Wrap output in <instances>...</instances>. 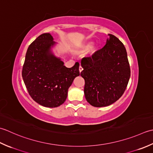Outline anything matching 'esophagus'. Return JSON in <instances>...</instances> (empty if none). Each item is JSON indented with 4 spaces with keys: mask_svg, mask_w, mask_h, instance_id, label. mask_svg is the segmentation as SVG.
Listing matches in <instances>:
<instances>
[{
    "mask_svg": "<svg viewBox=\"0 0 153 153\" xmlns=\"http://www.w3.org/2000/svg\"><path fill=\"white\" fill-rule=\"evenodd\" d=\"M82 70H83V68H82V67H81V65H80V67H79V71H80V73H81L82 71Z\"/></svg>",
    "mask_w": 153,
    "mask_h": 153,
    "instance_id": "esophagus-1",
    "label": "esophagus"
}]
</instances>
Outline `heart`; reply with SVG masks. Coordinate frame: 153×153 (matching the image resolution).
Instances as JSON below:
<instances>
[{
	"mask_svg": "<svg viewBox=\"0 0 153 153\" xmlns=\"http://www.w3.org/2000/svg\"><path fill=\"white\" fill-rule=\"evenodd\" d=\"M92 44L93 43L90 42H88L85 45H83L82 47H81V48L79 49H77V50L75 51V53L76 54H80V55H83V54H85L87 52H88L89 50L90 52V55L92 56L94 55L96 52H97V48H96V47H93L92 48L91 47L92 46Z\"/></svg>",
	"mask_w": 153,
	"mask_h": 153,
	"instance_id": "1",
	"label": "heart"
}]
</instances>
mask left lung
Returning <instances> with one entry per match:
<instances>
[{
  "mask_svg": "<svg viewBox=\"0 0 153 153\" xmlns=\"http://www.w3.org/2000/svg\"><path fill=\"white\" fill-rule=\"evenodd\" d=\"M108 36L104 48L81 61L85 98L94 107L108 106L119 100L131 76L126 48L116 36Z\"/></svg>",
  "mask_w": 153,
  "mask_h": 153,
  "instance_id": "left-lung-1",
  "label": "left lung"
}]
</instances>
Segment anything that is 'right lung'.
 I'll use <instances>...</instances> for the list:
<instances>
[{"label": "right lung", "mask_w": 153, "mask_h": 153, "mask_svg": "<svg viewBox=\"0 0 153 153\" xmlns=\"http://www.w3.org/2000/svg\"><path fill=\"white\" fill-rule=\"evenodd\" d=\"M55 44L51 33L37 37L27 48L22 73L31 97L48 108L63 104L68 88L75 77L80 75L79 63L67 68L53 53L52 49Z\"/></svg>", "instance_id": "add662e5"}]
</instances>
